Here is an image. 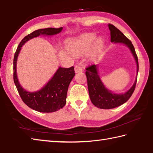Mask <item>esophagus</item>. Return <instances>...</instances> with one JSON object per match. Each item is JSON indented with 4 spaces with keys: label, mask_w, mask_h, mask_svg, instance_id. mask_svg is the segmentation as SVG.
I'll return each instance as SVG.
<instances>
[{
    "label": "esophagus",
    "mask_w": 153,
    "mask_h": 153,
    "mask_svg": "<svg viewBox=\"0 0 153 153\" xmlns=\"http://www.w3.org/2000/svg\"><path fill=\"white\" fill-rule=\"evenodd\" d=\"M74 71H75L76 73L82 72V67L80 66V65H76V66L74 67Z\"/></svg>",
    "instance_id": "obj_1"
}]
</instances>
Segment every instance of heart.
<instances>
[{
  "instance_id": "obj_1",
  "label": "heart",
  "mask_w": 153,
  "mask_h": 153,
  "mask_svg": "<svg viewBox=\"0 0 153 153\" xmlns=\"http://www.w3.org/2000/svg\"><path fill=\"white\" fill-rule=\"evenodd\" d=\"M104 45V39L102 37L96 38L95 33H88L70 39L67 43V49L74 56L83 55L90 49V55L93 58L101 52Z\"/></svg>"
}]
</instances>
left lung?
I'll list each match as a JSON object with an SVG mask.
<instances>
[{
    "mask_svg": "<svg viewBox=\"0 0 153 153\" xmlns=\"http://www.w3.org/2000/svg\"><path fill=\"white\" fill-rule=\"evenodd\" d=\"M108 27L110 30L111 42H114L115 43H123L129 48L136 61L138 73V58L131 42L114 25L109 24ZM86 70L90 98L92 104L99 108L112 109L120 106L128 100L135 89L137 77H136V80L131 88L127 90L126 93L120 94H114L111 90H108L103 85L98 74L97 65L94 64L90 65L86 68Z\"/></svg>",
    "mask_w": 153,
    "mask_h": 153,
    "instance_id": "1",
    "label": "left lung"
}]
</instances>
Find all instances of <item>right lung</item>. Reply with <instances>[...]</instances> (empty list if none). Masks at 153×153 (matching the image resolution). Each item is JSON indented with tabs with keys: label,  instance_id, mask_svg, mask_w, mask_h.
Masks as SVG:
<instances>
[{
	"label": "right lung",
	"instance_id": "1",
	"mask_svg": "<svg viewBox=\"0 0 153 153\" xmlns=\"http://www.w3.org/2000/svg\"><path fill=\"white\" fill-rule=\"evenodd\" d=\"M63 27L39 29L34 31L22 40L14 57V82L22 101L33 110L44 113L54 112L63 108L66 104L67 90L69 84L74 76V67H59L51 79L43 88L36 92H27L20 85L16 74V63L21 48L28 40L40 35L53 36L60 33Z\"/></svg>",
	"mask_w": 153,
	"mask_h": 153
}]
</instances>
